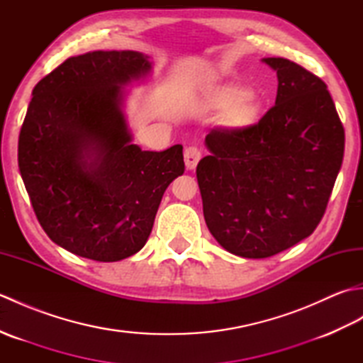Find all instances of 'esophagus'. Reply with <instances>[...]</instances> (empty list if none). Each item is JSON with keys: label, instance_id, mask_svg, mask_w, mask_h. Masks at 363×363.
Instances as JSON below:
<instances>
[{"label": "esophagus", "instance_id": "34e87169", "mask_svg": "<svg viewBox=\"0 0 363 363\" xmlns=\"http://www.w3.org/2000/svg\"><path fill=\"white\" fill-rule=\"evenodd\" d=\"M199 159H201V151H199L196 146H189V148L184 151V160H186V167L189 169H195Z\"/></svg>", "mask_w": 363, "mask_h": 363}]
</instances>
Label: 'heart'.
<instances>
[{"label":"heart","instance_id":"obj_1","mask_svg":"<svg viewBox=\"0 0 363 363\" xmlns=\"http://www.w3.org/2000/svg\"><path fill=\"white\" fill-rule=\"evenodd\" d=\"M207 109L226 113V123L230 128L246 129L256 125L260 118L262 106L256 98L250 95V89L240 84H223L213 87L206 95Z\"/></svg>","mask_w":363,"mask_h":363}]
</instances>
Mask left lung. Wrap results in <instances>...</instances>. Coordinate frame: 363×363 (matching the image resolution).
I'll return each mask as SVG.
<instances>
[{
  "label": "left lung",
  "mask_w": 363,
  "mask_h": 363,
  "mask_svg": "<svg viewBox=\"0 0 363 363\" xmlns=\"http://www.w3.org/2000/svg\"><path fill=\"white\" fill-rule=\"evenodd\" d=\"M276 103L259 123L206 135L196 167L206 225L223 248L265 259L309 237L326 212L345 151V129L326 84L284 57Z\"/></svg>",
  "instance_id": "left-lung-1"
}]
</instances>
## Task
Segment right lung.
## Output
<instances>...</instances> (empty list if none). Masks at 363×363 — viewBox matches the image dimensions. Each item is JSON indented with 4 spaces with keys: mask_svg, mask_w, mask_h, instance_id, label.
I'll list each match as a JSON object with an SVG mask.
<instances>
[{
    "mask_svg": "<svg viewBox=\"0 0 363 363\" xmlns=\"http://www.w3.org/2000/svg\"><path fill=\"white\" fill-rule=\"evenodd\" d=\"M148 56L94 51L67 59L33 90L18 167L40 226L76 256L117 262L140 251L164 191L184 173L182 145L142 151L121 112V86Z\"/></svg>",
    "mask_w": 363,
    "mask_h": 363,
    "instance_id": "1",
    "label": "right lung"
}]
</instances>
